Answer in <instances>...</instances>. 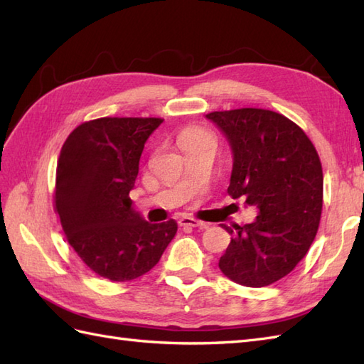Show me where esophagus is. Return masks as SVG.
<instances>
[{
  "label": "esophagus",
  "mask_w": 364,
  "mask_h": 364,
  "mask_svg": "<svg viewBox=\"0 0 364 364\" xmlns=\"http://www.w3.org/2000/svg\"><path fill=\"white\" fill-rule=\"evenodd\" d=\"M177 223H179L181 227H207L205 223H202V220H198L191 216H182Z\"/></svg>",
  "instance_id": "34e87169"
}]
</instances>
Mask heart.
I'll list each match as a JSON object with an SVG mask.
<instances>
[{"mask_svg": "<svg viewBox=\"0 0 364 364\" xmlns=\"http://www.w3.org/2000/svg\"><path fill=\"white\" fill-rule=\"evenodd\" d=\"M177 144L183 149L187 146H193V145H200V144H215V136L211 132L202 127H185L179 136H177Z\"/></svg>", "mask_w": 364, "mask_h": 364, "instance_id": "1", "label": "heart"}]
</instances>
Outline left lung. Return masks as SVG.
Listing matches in <instances>:
<instances>
[{"label": "left lung", "mask_w": 364, "mask_h": 364, "mask_svg": "<svg viewBox=\"0 0 364 364\" xmlns=\"http://www.w3.org/2000/svg\"><path fill=\"white\" fill-rule=\"evenodd\" d=\"M233 149L228 194L258 210L252 224L224 225L232 235L219 269L247 287L284 278L304 258L320 227L323 168L306 132L262 108L208 112Z\"/></svg>", "instance_id": "obj_1"}]
</instances>
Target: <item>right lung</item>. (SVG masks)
Returning a JSON list of instances; mask_svg holds the SVG:
<instances>
[{"label":"right lung","mask_w":364,"mask_h":364,"mask_svg":"<svg viewBox=\"0 0 364 364\" xmlns=\"http://www.w3.org/2000/svg\"><path fill=\"white\" fill-rule=\"evenodd\" d=\"M161 117H102L78 125L61 146L54 210L66 241L109 281L151 270L177 232L173 219L149 224L132 208L139 161Z\"/></svg>","instance_id":"obj_1"}]
</instances>
